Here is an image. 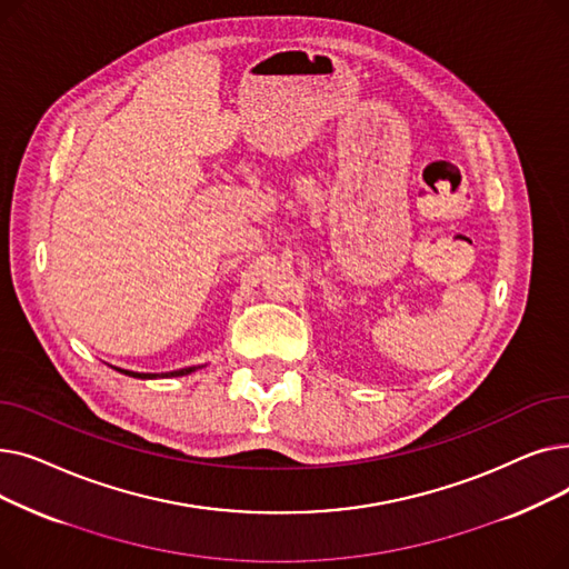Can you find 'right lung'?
I'll use <instances>...</instances> for the list:
<instances>
[{"label": "right lung", "mask_w": 569, "mask_h": 569, "mask_svg": "<svg viewBox=\"0 0 569 569\" xmlns=\"http://www.w3.org/2000/svg\"><path fill=\"white\" fill-rule=\"evenodd\" d=\"M117 371H122V373H127V376H131V378H174V376H187V373H191V371H196V367H189V369H179V371H170V373H136V371H124V369H117Z\"/></svg>", "instance_id": "obj_1"}]
</instances>
